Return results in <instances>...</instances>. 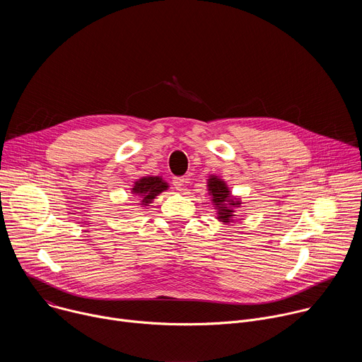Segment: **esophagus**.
<instances>
[{
  "label": "esophagus",
  "instance_id": "34e87169",
  "mask_svg": "<svg viewBox=\"0 0 362 362\" xmlns=\"http://www.w3.org/2000/svg\"><path fill=\"white\" fill-rule=\"evenodd\" d=\"M186 183H187V179H185V177L173 179V186L176 187V190H186Z\"/></svg>",
  "mask_w": 362,
  "mask_h": 362
}]
</instances>
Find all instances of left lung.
I'll list each match as a JSON object with an SVG mask.
<instances>
[{
	"label": "left lung",
	"instance_id": "1",
	"mask_svg": "<svg viewBox=\"0 0 362 362\" xmlns=\"http://www.w3.org/2000/svg\"><path fill=\"white\" fill-rule=\"evenodd\" d=\"M208 187L209 194L212 196V203L218 211V219L223 223L232 222V218L235 216V209L239 208L242 202L238 197H232L226 183L218 176H211V179L208 180Z\"/></svg>",
	"mask_w": 362,
	"mask_h": 362
}]
</instances>
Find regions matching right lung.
<instances>
[{
  "label": "right lung",
  "instance_id": "add662e5",
  "mask_svg": "<svg viewBox=\"0 0 362 362\" xmlns=\"http://www.w3.org/2000/svg\"><path fill=\"white\" fill-rule=\"evenodd\" d=\"M169 185L159 176H146V177H141L139 179L133 189H132V193L139 196L140 197V204L143 206V208H146V206H148V203H151V200L156 197L159 193L168 190Z\"/></svg>",
  "mask_w": 362,
  "mask_h": 362
}]
</instances>
